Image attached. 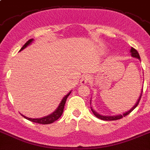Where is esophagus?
<instances>
[{
  "instance_id": "34e87169",
  "label": "esophagus",
  "mask_w": 150,
  "mask_h": 150,
  "mask_svg": "<svg viewBox=\"0 0 150 150\" xmlns=\"http://www.w3.org/2000/svg\"><path fill=\"white\" fill-rule=\"evenodd\" d=\"M88 82H89V78L87 75H84L80 81V84L81 85H84V84H86Z\"/></svg>"
}]
</instances>
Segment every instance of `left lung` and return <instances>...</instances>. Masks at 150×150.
<instances>
[{
  "label": "left lung",
  "instance_id": "obj_1",
  "mask_svg": "<svg viewBox=\"0 0 150 150\" xmlns=\"http://www.w3.org/2000/svg\"><path fill=\"white\" fill-rule=\"evenodd\" d=\"M131 55L132 57H134V58H137L138 59H140V55H139V53H138V52L137 51V50H135L134 48L131 47ZM142 93H143V89H142L141 91V93H140V96L139 97V99L137 100V103H135V105L134 106H133L132 108H131V109H130L129 111L123 113L122 115H112V116H111V115H100L99 114V113H97V112H95L94 110H93V109H91V110H92V112H93V115H94L95 116L97 117V118H100V119H101V120H104V121H114V120H118V119H121L122 118H123V117L126 116V115H127L128 114H130V113L131 112L134 110V109H135V108L137 106V105L139 104V102H140V99H141V96H142Z\"/></svg>",
  "mask_w": 150,
  "mask_h": 150
}]
</instances>
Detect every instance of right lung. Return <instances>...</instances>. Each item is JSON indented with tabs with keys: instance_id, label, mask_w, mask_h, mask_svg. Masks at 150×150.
<instances>
[{
	"instance_id": "obj_1",
	"label": "right lung",
	"mask_w": 150,
	"mask_h": 150,
	"mask_svg": "<svg viewBox=\"0 0 150 150\" xmlns=\"http://www.w3.org/2000/svg\"><path fill=\"white\" fill-rule=\"evenodd\" d=\"M34 41L33 38L28 40V41H27L24 45H23V47L21 48V50H19V51H21V50H23V49H25V48L27 46H28L31 43H32V41ZM70 93H71V91H70L69 93H68V94H66V96L62 98V101H61L60 103L59 104V106L57 107V109H56L55 111L53 112H52L50 115H47V116L43 117V118H28V117L25 116V115H23L22 114L21 115H22L25 118H26V119H28V120L31 121V122H35V123L42 124V125H47V124L53 123V122H54L55 121H57L58 118H60V116L62 115V112H63V109H64L65 103H66V100H67V97L69 96Z\"/></svg>"
}]
</instances>
